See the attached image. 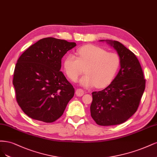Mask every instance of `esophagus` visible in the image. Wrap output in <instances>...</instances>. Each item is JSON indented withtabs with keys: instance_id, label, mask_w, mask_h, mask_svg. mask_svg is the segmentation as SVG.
I'll return each instance as SVG.
<instances>
[{
	"instance_id": "obj_1",
	"label": "esophagus",
	"mask_w": 157,
	"mask_h": 157,
	"mask_svg": "<svg viewBox=\"0 0 157 157\" xmlns=\"http://www.w3.org/2000/svg\"><path fill=\"white\" fill-rule=\"evenodd\" d=\"M75 94L78 96V97H82L84 94V90L82 89H78L75 91Z\"/></svg>"
}]
</instances>
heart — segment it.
<instances>
[{
    "mask_svg": "<svg viewBox=\"0 0 157 157\" xmlns=\"http://www.w3.org/2000/svg\"><path fill=\"white\" fill-rule=\"evenodd\" d=\"M77 55L78 57L69 54L65 57L64 70L72 82H76L85 68L86 74L80 79L85 87H105L113 79L120 67L121 60L117 53L108 52L97 45L81 47Z\"/></svg>",
    "mask_w": 157,
    "mask_h": 157,
    "instance_id": "obj_1",
    "label": "heart"
}]
</instances>
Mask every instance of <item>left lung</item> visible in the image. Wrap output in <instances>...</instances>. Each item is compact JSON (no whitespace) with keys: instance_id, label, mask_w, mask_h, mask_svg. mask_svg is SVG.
Segmentation results:
<instances>
[{"instance_id":"left-lung-1","label":"left lung","mask_w":157,"mask_h":157,"mask_svg":"<svg viewBox=\"0 0 157 157\" xmlns=\"http://www.w3.org/2000/svg\"><path fill=\"white\" fill-rule=\"evenodd\" d=\"M107 42L117 51L121 69L107 87L92 93L90 115L97 124L110 126L127 121L137 111L145 88V79L134 53L117 41Z\"/></svg>"}]
</instances>
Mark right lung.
Returning a JSON list of instances; mask_svg holds the SVG:
<instances>
[{
	"label": "right lung",
	"mask_w": 157,
	"mask_h": 157,
	"mask_svg": "<svg viewBox=\"0 0 157 157\" xmlns=\"http://www.w3.org/2000/svg\"><path fill=\"white\" fill-rule=\"evenodd\" d=\"M75 45L64 40L45 38L18 59L13 85L17 102L29 117L52 123L63 114L74 88L60 71L61 59Z\"/></svg>",
	"instance_id": "add662e5"
}]
</instances>
